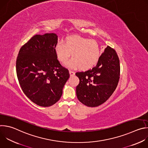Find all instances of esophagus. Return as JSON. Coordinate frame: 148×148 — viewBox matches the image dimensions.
Instances as JSON below:
<instances>
[{"mask_svg": "<svg viewBox=\"0 0 148 148\" xmlns=\"http://www.w3.org/2000/svg\"><path fill=\"white\" fill-rule=\"evenodd\" d=\"M69 73H70V75H71V76L74 75L75 74V73H74V71H71V70H70V71H69Z\"/></svg>", "mask_w": 148, "mask_h": 148, "instance_id": "obj_1", "label": "esophagus"}]
</instances>
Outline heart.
Returning <instances> with one entry per match:
<instances>
[{
    "mask_svg": "<svg viewBox=\"0 0 148 148\" xmlns=\"http://www.w3.org/2000/svg\"><path fill=\"white\" fill-rule=\"evenodd\" d=\"M54 52L59 61L65 63L70 57L72 58L66 65L70 67L86 70L95 66L101 55V47L98 42L77 35L66 37L64 43H58Z\"/></svg>",
    "mask_w": 148,
    "mask_h": 148,
    "instance_id": "heart-1",
    "label": "heart"
}]
</instances>
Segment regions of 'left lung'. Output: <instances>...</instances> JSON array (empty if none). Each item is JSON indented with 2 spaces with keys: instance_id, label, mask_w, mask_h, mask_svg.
I'll list each match as a JSON object with an SVG mask.
<instances>
[{
  "instance_id": "left-lung-1",
  "label": "left lung",
  "mask_w": 148,
  "mask_h": 148,
  "mask_svg": "<svg viewBox=\"0 0 148 148\" xmlns=\"http://www.w3.org/2000/svg\"><path fill=\"white\" fill-rule=\"evenodd\" d=\"M120 65L115 50L107 46L95 67L85 72H77L79 79L76 87L78 100L87 107L99 106L115 90L119 79Z\"/></svg>"
}]
</instances>
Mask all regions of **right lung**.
Returning <instances> with one entry per match:
<instances>
[{"mask_svg": "<svg viewBox=\"0 0 148 148\" xmlns=\"http://www.w3.org/2000/svg\"><path fill=\"white\" fill-rule=\"evenodd\" d=\"M55 33L36 34L20 48L16 60V73L23 92L34 103L50 107L61 98L70 77L54 52Z\"/></svg>", "mask_w": 148, "mask_h": 148, "instance_id": "1", "label": "right lung"}]
</instances>
